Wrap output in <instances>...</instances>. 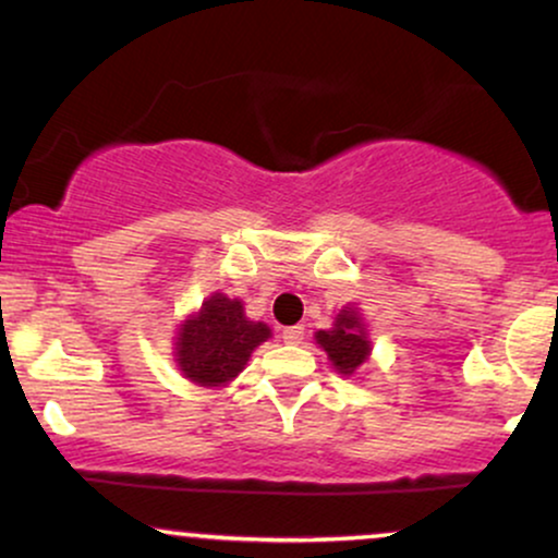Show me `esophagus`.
<instances>
[{
	"instance_id": "esophagus-1",
	"label": "esophagus",
	"mask_w": 558,
	"mask_h": 558,
	"mask_svg": "<svg viewBox=\"0 0 558 558\" xmlns=\"http://www.w3.org/2000/svg\"><path fill=\"white\" fill-rule=\"evenodd\" d=\"M283 341L286 343H301L304 341V328L301 325H291V328L283 330Z\"/></svg>"
}]
</instances>
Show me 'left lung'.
Returning <instances> with one entry per match:
<instances>
[{
    "label": "left lung",
    "instance_id": "8db88e82",
    "mask_svg": "<svg viewBox=\"0 0 558 558\" xmlns=\"http://www.w3.org/2000/svg\"><path fill=\"white\" fill-rule=\"evenodd\" d=\"M317 343L323 345L332 367L341 375H354L367 362L373 343L367 338L360 312L354 306H343L336 315L330 330H317Z\"/></svg>",
    "mask_w": 558,
    "mask_h": 558
}]
</instances>
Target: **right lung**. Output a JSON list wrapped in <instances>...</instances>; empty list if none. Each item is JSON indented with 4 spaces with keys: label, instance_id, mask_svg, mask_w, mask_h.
<instances>
[{
    "label": "right lung",
    "instance_id": "obj_1",
    "mask_svg": "<svg viewBox=\"0 0 558 558\" xmlns=\"http://www.w3.org/2000/svg\"><path fill=\"white\" fill-rule=\"evenodd\" d=\"M267 338L270 328L243 315L239 299L213 293L178 330L175 362L196 386H226L246 367L252 351Z\"/></svg>",
    "mask_w": 558,
    "mask_h": 558
}]
</instances>
